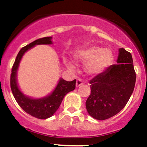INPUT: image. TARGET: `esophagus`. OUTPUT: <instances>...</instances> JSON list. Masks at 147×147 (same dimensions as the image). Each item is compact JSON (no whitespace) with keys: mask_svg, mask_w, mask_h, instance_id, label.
<instances>
[{"mask_svg":"<svg viewBox=\"0 0 147 147\" xmlns=\"http://www.w3.org/2000/svg\"><path fill=\"white\" fill-rule=\"evenodd\" d=\"M82 84H83V82H82V80H80V79H78V80H76V87L80 86Z\"/></svg>","mask_w":147,"mask_h":147,"instance_id":"1","label":"esophagus"}]
</instances>
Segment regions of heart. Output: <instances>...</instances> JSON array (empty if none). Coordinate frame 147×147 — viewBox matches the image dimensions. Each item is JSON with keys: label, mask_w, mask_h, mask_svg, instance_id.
<instances>
[{"label": "heart", "mask_w": 147, "mask_h": 147, "mask_svg": "<svg viewBox=\"0 0 147 147\" xmlns=\"http://www.w3.org/2000/svg\"><path fill=\"white\" fill-rule=\"evenodd\" d=\"M76 62L85 64V70L90 75H97L112 63L113 54L108 49H102L97 46H91L87 49H82L74 56ZM69 69H74V65L71 62H67Z\"/></svg>", "instance_id": "1"}]
</instances>
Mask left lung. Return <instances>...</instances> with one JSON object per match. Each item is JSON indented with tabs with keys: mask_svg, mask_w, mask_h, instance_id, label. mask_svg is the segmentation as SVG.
<instances>
[{
	"mask_svg": "<svg viewBox=\"0 0 147 147\" xmlns=\"http://www.w3.org/2000/svg\"><path fill=\"white\" fill-rule=\"evenodd\" d=\"M117 62L90 81L91 94L85 105L96 119H107L119 113L134 90L136 74L131 53L119 49Z\"/></svg>",
	"mask_w": 147,
	"mask_h": 147,
	"instance_id": "1",
	"label": "left lung"
}]
</instances>
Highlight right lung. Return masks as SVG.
<instances>
[{
  "mask_svg": "<svg viewBox=\"0 0 147 147\" xmlns=\"http://www.w3.org/2000/svg\"><path fill=\"white\" fill-rule=\"evenodd\" d=\"M52 37H43L37 39L32 43L22 48L16 57L15 62L11 69L10 77L11 90L14 98L19 106L31 116L44 119L51 117L55 114L62 103L65 96L69 92L75 90L76 81H66L63 78H60L55 88L49 94L42 98H34L24 94L19 89L17 82V71L19 64L23 56L30 49L41 44H53Z\"/></svg>",
  "mask_w": 147,
  "mask_h": 147,
  "instance_id": "obj_1",
  "label": "right lung"
}]
</instances>
